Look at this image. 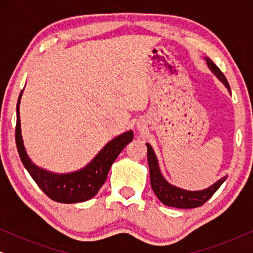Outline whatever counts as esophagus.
<instances>
[{"label": "esophagus", "instance_id": "esophagus-1", "mask_svg": "<svg viewBox=\"0 0 253 253\" xmlns=\"http://www.w3.org/2000/svg\"><path fill=\"white\" fill-rule=\"evenodd\" d=\"M145 124L144 123H141V122H137V124H136V127H137V130H139V131H144L145 130Z\"/></svg>", "mask_w": 253, "mask_h": 253}]
</instances>
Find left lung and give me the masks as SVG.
Wrapping results in <instances>:
<instances>
[{"instance_id": "1", "label": "left lung", "mask_w": 253, "mask_h": 253, "mask_svg": "<svg viewBox=\"0 0 253 253\" xmlns=\"http://www.w3.org/2000/svg\"><path fill=\"white\" fill-rule=\"evenodd\" d=\"M205 61L207 63V67L210 68V70L226 86L229 93H231L229 84H228L226 77H224V75L221 72L220 69L213 63V61L211 58L205 57ZM146 146L147 161L148 167H150L151 186L153 189L155 196L165 205L176 207V209H195V207H199L203 204H205L215 193L221 184L226 181L227 176H224V177H221L219 181H216L214 184L209 186V188L198 190V191H189V190H184L178 188V186L172 185L162 175L160 167H159L158 158L154 153L153 148H152V146L148 143H146Z\"/></svg>"}]
</instances>
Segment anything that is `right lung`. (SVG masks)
I'll return each instance as SVG.
<instances>
[{
    "label": "right lung",
    "mask_w": 253,
    "mask_h": 253,
    "mask_svg": "<svg viewBox=\"0 0 253 253\" xmlns=\"http://www.w3.org/2000/svg\"><path fill=\"white\" fill-rule=\"evenodd\" d=\"M22 95L23 91L20 92L18 102H17L16 145L20 160L31 177L50 199L57 203L75 204L93 198L106 182L113 162L116 160L123 148L132 140V130L123 132L107 143L85 167L76 171L57 174V172L49 171L37 166L27 154L24 146L22 127H20L19 105Z\"/></svg>",
    "instance_id": "1"
}]
</instances>
